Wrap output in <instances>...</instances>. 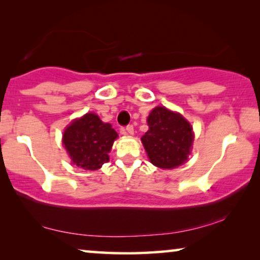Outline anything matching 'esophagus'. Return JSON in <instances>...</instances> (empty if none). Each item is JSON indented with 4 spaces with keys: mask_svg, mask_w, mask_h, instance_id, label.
<instances>
[{
    "mask_svg": "<svg viewBox=\"0 0 260 260\" xmlns=\"http://www.w3.org/2000/svg\"><path fill=\"white\" fill-rule=\"evenodd\" d=\"M122 134L124 135H134V126L127 125L125 129H122Z\"/></svg>",
    "mask_w": 260,
    "mask_h": 260,
    "instance_id": "1",
    "label": "esophagus"
}]
</instances>
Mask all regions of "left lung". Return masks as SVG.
<instances>
[{"label":"left lung","instance_id":"1","mask_svg":"<svg viewBox=\"0 0 260 260\" xmlns=\"http://www.w3.org/2000/svg\"><path fill=\"white\" fill-rule=\"evenodd\" d=\"M149 130L141 138L152 165L174 169L183 165L194 141L193 126L180 113L156 106L148 116Z\"/></svg>","mask_w":260,"mask_h":260}]
</instances>
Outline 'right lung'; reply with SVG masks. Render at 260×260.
Returning a JSON list of instances; mask_svg holds the SVG:
<instances>
[{
    "label": "right lung",
    "instance_id": "obj_1",
    "mask_svg": "<svg viewBox=\"0 0 260 260\" xmlns=\"http://www.w3.org/2000/svg\"><path fill=\"white\" fill-rule=\"evenodd\" d=\"M118 135L111 124L103 123L95 113L74 119L62 135V144L73 165L98 170L109 162V152Z\"/></svg>",
    "mask_w": 260,
    "mask_h": 260
}]
</instances>
